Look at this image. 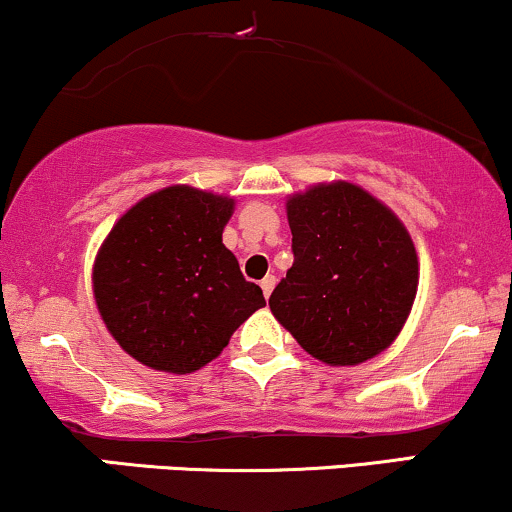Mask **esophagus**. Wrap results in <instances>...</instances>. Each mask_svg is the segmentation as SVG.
<instances>
[{
	"label": "esophagus",
	"mask_w": 512,
	"mask_h": 512,
	"mask_svg": "<svg viewBox=\"0 0 512 512\" xmlns=\"http://www.w3.org/2000/svg\"><path fill=\"white\" fill-rule=\"evenodd\" d=\"M273 287H275V275H266V278L261 280V290H263V294H266V297H270V292H273Z\"/></svg>",
	"instance_id": "obj_1"
}]
</instances>
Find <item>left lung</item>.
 <instances>
[{"label":"left lung","instance_id":"left-lung-1","mask_svg":"<svg viewBox=\"0 0 512 512\" xmlns=\"http://www.w3.org/2000/svg\"><path fill=\"white\" fill-rule=\"evenodd\" d=\"M294 263L268 304L311 357L354 366L398 338L419 285L417 251L381 201L347 182L287 201Z\"/></svg>","mask_w":512,"mask_h":512}]
</instances>
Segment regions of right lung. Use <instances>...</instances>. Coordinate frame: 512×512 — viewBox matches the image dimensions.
<instances>
[{
  "instance_id": "1",
  "label": "right lung",
  "mask_w": 512,
  "mask_h": 512,
  "mask_svg": "<svg viewBox=\"0 0 512 512\" xmlns=\"http://www.w3.org/2000/svg\"><path fill=\"white\" fill-rule=\"evenodd\" d=\"M234 201L167 186L126 210L93 268L105 326L124 352L170 374H191L266 306L222 244Z\"/></svg>"
}]
</instances>
